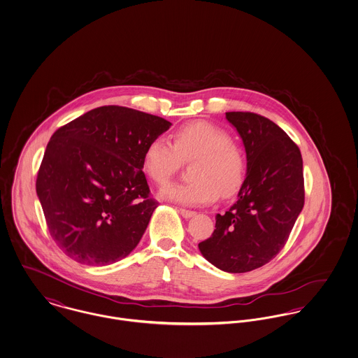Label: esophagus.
<instances>
[{
	"label": "esophagus",
	"instance_id": "obj_1",
	"mask_svg": "<svg viewBox=\"0 0 358 358\" xmlns=\"http://www.w3.org/2000/svg\"><path fill=\"white\" fill-rule=\"evenodd\" d=\"M179 213L183 218H191L195 215V211H191V210H186V208H179Z\"/></svg>",
	"mask_w": 358,
	"mask_h": 358
}]
</instances>
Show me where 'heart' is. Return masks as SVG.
Here are the masks:
<instances>
[{
	"label": "heart",
	"instance_id": "1",
	"mask_svg": "<svg viewBox=\"0 0 358 358\" xmlns=\"http://www.w3.org/2000/svg\"><path fill=\"white\" fill-rule=\"evenodd\" d=\"M192 162L187 183L171 185L160 195L173 202L207 205L238 191L246 171L245 152L220 125L196 121L172 133V144L163 137L151 140L144 151L143 167L152 180L163 186L170 182L182 162Z\"/></svg>",
	"mask_w": 358,
	"mask_h": 358
}]
</instances>
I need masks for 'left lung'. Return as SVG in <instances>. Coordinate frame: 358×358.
Instances as JSON below:
<instances>
[{"mask_svg": "<svg viewBox=\"0 0 358 358\" xmlns=\"http://www.w3.org/2000/svg\"><path fill=\"white\" fill-rule=\"evenodd\" d=\"M246 152V178L237 201L217 214L215 229L199 250L208 263L244 273L269 263L287 243L304 205L303 160L298 145L271 120L227 112Z\"/></svg>", "mask_w": 358, "mask_h": 358, "instance_id": "obj_1", "label": "left lung"}]
</instances>
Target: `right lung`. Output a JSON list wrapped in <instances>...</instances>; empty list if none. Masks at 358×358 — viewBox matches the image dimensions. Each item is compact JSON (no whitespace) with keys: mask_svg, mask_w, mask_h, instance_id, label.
<instances>
[{"mask_svg":"<svg viewBox=\"0 0 358 358\" xmlns=\"http://www.w3.org/2000/svg\"><path fill=\"white\" fill-rule=\"evenodd\" d=\"M171 122L101 106L52 134L36 179L50 234L73 260L108 265L140 243L157 202L143 172L148 143Z\"/></svg>","mask_w":358,"mask_h":358,"instance_id":"add662e5","label":"right lung"}]
</instances>
